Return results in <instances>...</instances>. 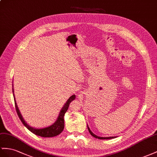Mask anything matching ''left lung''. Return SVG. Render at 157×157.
Instances as JSON below:
<instances>
[{
	"mask_svg": "<svg viewBox=\"0 0 157 157\" xmlns=\"http://www.w3.org/2000/svg\"><path fill=\"white\" fill-rule=\"evenodd\" d=\"M87 128H88V131H89V132H90V134L94 136V137L96 138V139H113V138H116V136H107V137H101V136H97L96 135H95L93 132H92L91 130L90 127H88L87 125Z\"/></svg>",
	"mask_w": 157,
	"mask_h": 157,
	"instance_id": "obj_1",
	"label": "left lung"
}]
</instances>
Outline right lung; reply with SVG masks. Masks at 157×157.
I'll list each match as a JSON object with an SVG mask.
<instances>
[{
	"label": "right lung",
	"instance_id": "obj_1",
	"mask_svg": "<svg viewBox=\"0 0 157 157\" xmlns=\"http://www.w3.org/2000/svg\"><path fill=\"white\" fill-rule=\"evenodd\" d=\"M13 96H14V102H15V107H16V110H17V114L18 115L20 119H21V121L24 124V125H25L30 131H31L35 135H38L40 136H42V137H52V136H55L59 135L63 131L64 128V119H63L64 115H65V113H66V111L68 109V107H69L70 103H71V101H74V100L75 99V95H71V97L67 99V101L65 103V105L63 106L61 111H60L58 115V117L57 119H56L55 123L52 124V125H50L46 127L36 128L30 126L29 124L25 121V120L23 119L21 112H20V110L17 106V103L16 102L13 89Z\"/></svg>",
	"mask_w": 157,
	"mask_h": 157
}]
</instances>
